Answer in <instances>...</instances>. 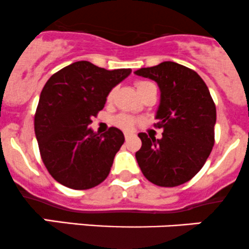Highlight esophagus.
<instances>
[{
	"label": "esophagus",
	"mask_w": 249,
	"mask_h": 249,
	"mask_svg": "<svg viewBox=\"0 0 249 249\" xmlns=\"http://www.w3.org/2000/svg\"><path fill=\"white\" fill-rule=\"evenodd\" d=\"M132 135H133L132 133H124V139L125 140H128V139H129Z\"/></svg>",
	"instance_id": "1"
}]
</instances>
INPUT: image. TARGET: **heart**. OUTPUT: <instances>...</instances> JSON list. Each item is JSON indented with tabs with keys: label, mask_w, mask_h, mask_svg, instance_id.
<instances>
[{
	"label": "heart",
	"mask_w": 249,
	"mask_h": 249,
	"mask_svg": "<svg viewBox=\"0 0 249 249\" xmlns=\"http://www.w3.org/2000/svg\"><path fill=\"white\" fill-rule=\"evenodd\" d=\"M149 85H152L151 83L143 82V81H139L135 83V87H136V89H138L139 93L142 92L147 87H149ZM113 98H114V91L111 90V91L107 95V102L110 103L111 101H113ZM114 122H115V124H116L117 127L121 128V129L130 130L136 122V120L134 119V117L130 116V115H128V114H120L115 117Z\"/></svg>",
	"instance_id": "obj_1"
}]
</instances>
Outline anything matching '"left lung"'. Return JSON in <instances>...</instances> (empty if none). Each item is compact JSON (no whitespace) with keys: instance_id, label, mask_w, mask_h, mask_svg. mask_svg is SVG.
<instances>
[{"instance_id":"left-lung-1","label":"left lung","mask_w":249,"mask_h":249,"mask_svg":"<svg viewBox=\"0 0 249 249\" xmlns=\"http://www.w3.org/2000/svg\"><path fill=\"white\" fill-rule=\"evenodd\" d=\"M135 74L157 82L160 104L154 125L161 139L139 133L142 146L135 153L141 172L158 186L173 188L194 178L215 142L216 107L197 72L175 61H162Z\"/></svg>"}]
</instances>
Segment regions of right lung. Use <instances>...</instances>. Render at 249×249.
<instances>
[{"mask_svg": "<svg viewBox=\"0 0 249 249\" xmlns=\"http://www.w3.org/2000/svg\"><path fill=\"white\" fill-rule=\"evenodd\" d=\"M130 69L106 70L76 61L46 82L34 116L40 156L50 175L73 190H88L108 177L124 133L110 127L100 135L90 127L104 108L107 95L130 74Z\"/></svg>", "mask_w": 249, "mask_h": 249, "instance_id": "obj_1", "label": "right lung"}]
</instances>
